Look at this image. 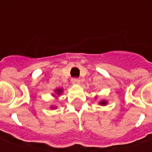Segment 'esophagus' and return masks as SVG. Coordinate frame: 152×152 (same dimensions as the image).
<instances>
[{"label":"esophagus","mask_w":152,"mask_h":152,"mask_svg":"<svg viewBox=\"0 0 152 152\" xmlns=\"http://www.w3.org/2000/svg\"><path fill=\"white\" fill-rule=\"evenodd\" d=\"M72 84H74V85H78L80 83V80L78 79V78H72Z\"/></svg>","instance_id":"obj_1"}]
</instances>
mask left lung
<instances>
[{
    "label": "left lung",
    "instance_id": "obj_1",
    "mask_svg": "<svg viewBox=\"0 0 152 152\" xmlns=\"http://www.w3.org/2000/svg\"><path fill=\"white\" fill-rule=\"evenodd\" d=\"M100 104H101V105H106V104H107V102H106V101H102V102H100Z\"/></svg>",
    "mask_w": 152,
    "mask_h": 152
}]
</instances>
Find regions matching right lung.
Masks as SVG:
<instances>
[{"mask_svg": "<svg viewBox=\"0 0 152 152\" xmlns=\"http://www.w3.org/2000/svg\"><path fill=\"white\" fill-rule=\"evenodd\" d=\"M62 91H63V89H56V93L58 94H60L62 93Z\"/></svg>", "mask_w": 152, "mask_h": 152, "instance_id": "1", "label": "right lung"}]
</instances>
